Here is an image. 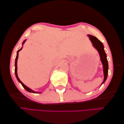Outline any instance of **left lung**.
<instances>
[{
    "mask_svg": "<svg viewBox=\"0 0 124 124\" xmlns=\"http://www.w3.org/2000/svg\"><path fill=\"white\" fill-rule=\"evenodd\" d=\"M88 36L90 39L92 44H93V46L96 49L100 54V59H101V61L103 64V67L104 80L102 83V84H103L106 81L108 77V62L107 59L106 53L104 50L103 45L95 37H94L90 35H88Z\"/></svg>",
    "mask_w": 124,
    "mask_h": 124,
    "instance_id": "8db88e82",
    "label": "left lung"
}]
</instances>
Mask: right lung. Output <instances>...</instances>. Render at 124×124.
Returning a JSON list of instances; mask_svg holds the SVG:
<instances>
[{
  "mask_svg": "<svg viewBox=\"0 0 124 124\" xmlns=\"http://www.w3.org/2000/svg\"><path fill=\"white\" fill-rule=\"evenodd\" d=\"M25 41L26 40H24V41L23 42V45L24 44V43L25 42ZM22 49V47L20 49H19L18 50V51L17 52V55H16V59H15V76H16V78H17V79L18 80V81H19V82L21 84V85H22V86L23 87H24V88H25V89L26 91H27L28 92H31V93H38V92H35V91H32V89H31L30 88H29V87H28L27 86H26L25 85H24V84H23V83H22V82L21 81L20 79H19V78H18V76H17V59H18V52H19Z\"/></svg>",
  "mask_w": 124,
  "mask_h": 124,
  "instance_id": "add662e5",
  "label": "right lung"
}]
</instances>
